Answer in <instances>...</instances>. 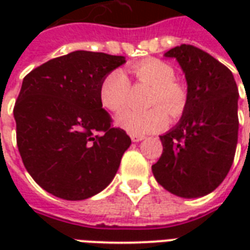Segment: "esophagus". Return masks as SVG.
Returning a JSON list of instances; mask_svg holds the SVG:
<instances>
[{"label": "esophagus", "instance_id": "34e87169", "mask_svg": "<svg viewBox=\"0 0 250 250\" xmlns=\"http://www.w3.org/2000/svg\"><path fill=\"white\" fill-rule=\"evenodd\" d=\"M131 136V141L135 142V143H138V142H141L145 139V136L143 135H130Z\"/></svg>", "mask_w": 250, "mask_h": 250}]
</instances>
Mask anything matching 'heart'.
Segmentation results:
<instances>
[{
    "instance_id": "obj_1",
    "label": "heart",
    "mask_w": 250,
    "mask_h": 250,
    "mask_svg": "<svg viewBox=\"0 0 250 250\" xmlns=\"http://www.w3.org/2000/svg\"><path fill=\"white\" fill-rule=\"evenodd\" d=\"M138 82L152 87L148 104L155 105L147 111L125 109L116 116V125L131 135H146L159 131L167 125L168 116L182 114L188 92L184 84L175 80V71L168 62L158 59H147L131 66ZM130 80L120 69L105 75L100 84V102L112 112L123 108L130 96Z\"/></svg>"
}]
</instances>
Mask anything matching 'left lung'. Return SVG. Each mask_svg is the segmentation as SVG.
Returning a JSON list of instances; mask_svg holds the SVG:
<instances>
[{"mask_svg": "<svg viewBox=\"0 0 250 250\" xmlns=\"http://www.w3.org/2000/svg\"><path fill=\"white\" fill-rule=\"evenodd\" d=\"M175 59L188 83L182 116L161 135L163 152L152 165L158 184L182 198L211 193L225 179L238 138V89L233 73L193 45L165 53Z\"/></svg>", "mask_w": 250, "mask_h": 250, "instance_id": "obj_1", "label": "left lung"}]
</instances>
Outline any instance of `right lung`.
Returning a JSON list of instances; mask_svg holds the SVG:
<instances>
[{"instance_id":"add662e5","label":"right lung","mask_w":250,"mask_h":250,"mask_svg":"<svg viewBox=\"0 0 250 250\" xmlns=\"http://www.w3.org/2000/svg\"><path fill=\"white\" fill-rule=\"evenodd\" d=\"M125 62V56L75 51L24 77L13 111L17 146L28 173L52 195L82 201L112 182L131 139L111 127L99 91Z\"/></svg>"}]
</instances>
